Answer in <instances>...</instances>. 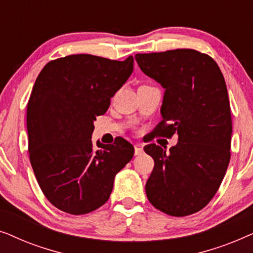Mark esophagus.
<instances>
[{
    "label": "esophagus",
    "instance_id": "esophagus-1",
    "mask_svg": "<svg viewBox=\"0 0 253 253\" xmlns=\"http://www.w3.org/2000/svg\"><path fill=\"white\" fill-rule=\"evenodd\" d=\"M143 152H144V150H143V147H141V146H138V145L134 146V154H136V155H140L141 153H143Z\"/></svg>",
    "mask_w": 253,
    "mask_h": 253
}]
</instances>
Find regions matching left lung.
Wrapping results in <instances>:
<instances>
[{
	"mask_svg": "<svg viewBox=\"0 0 253 253\" xmlns=\"http://www.w3.org/2000/svg\"><path fill=\"white\" fill-rule=\"evenodd\" d=\"M140 70L165 88L158 136L178 134L169 151L148 144L154 160L147 198L168 215L185 216L211 202L230 160L233 126L223 75L209 55L193 49L136 54Z\"/></svg>",
	"mask_w": 253,
	"mask_h": 253,
	"instance_id": "8db88e82",
	"label": "left lung"
}]
</instances>
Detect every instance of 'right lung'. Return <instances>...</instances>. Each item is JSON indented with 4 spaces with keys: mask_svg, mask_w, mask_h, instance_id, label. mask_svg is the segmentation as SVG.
Instances as JSON below:
<instances>
[{
    "mask_svg": "<svg viewBox=\"0 0 253 253\" xmlns=\"http://www.w3.org/2000/svg\"><path fill=\"white\" fill-rule=\"evenodd\" d=\"M133 71V57L69 55L44 65L27 103L29 153L46 198L65 213L92 212L109 199L117 172L133 157L129 141L92 144L96 116Z\"/></svg>",
    "mask_w": 253,
    "mask_h": 253,
    "instance_id": "obj_1",
    "label": "right lung"
}]
</instances>
